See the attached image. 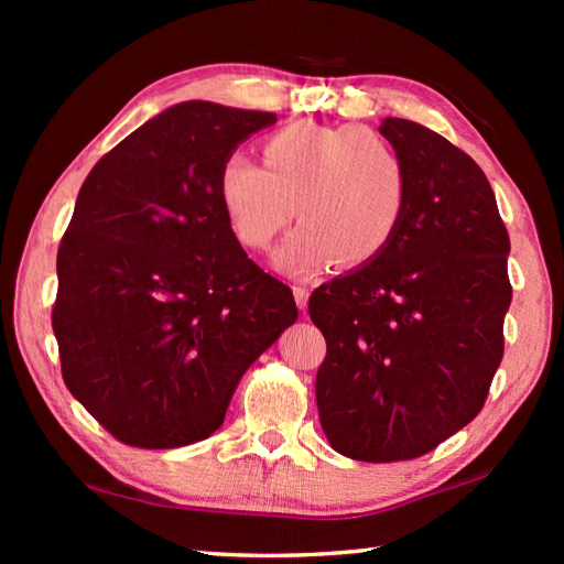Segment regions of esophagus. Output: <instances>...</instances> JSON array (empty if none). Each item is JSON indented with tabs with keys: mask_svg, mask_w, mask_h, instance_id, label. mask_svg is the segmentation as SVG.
<instances>
[{
	"mask_svg": "<svg viewBox=\"0 0 564 564\" xmlns=\"http://www.w3.org/2000/svg\"><path fill=\"white\" fill-rule=\"evenodd\" d=\"M293 299H295V305H299L301 311H305V305H308V289H305V285H293Z\"/></svg>",
	"mask_w": 564,
	"mask_h": 564,
	"instance_id": "1",
	"label": "esophagus"
}]
</instances>
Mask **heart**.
<instances>
[{"instance_id": "1", "label": "heart", "mask_w": 564, "mask_h": 564, "mask_svg": "<svg viewBox=\"0 0 564 564\" xmlns=\"http://www.w3.org/2000/svg\"><path fill=\"white\" fill-rule=\"evenodd\" d=\"M261 156L263 166L231 154L218 169V202L241 246L263 251L295 214L301 224L279 248L275 265L308 275L333 259L373 261L393 241L408 176L380 133L356 123L295 121L263 141Z\"/></svg>"}]
</instances>
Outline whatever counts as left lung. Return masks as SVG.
Wrapping results in <instances>:
<instances>
[{
	"label": "left lung",
	"instance_id": "8db88e82",
	"mask_svg": "<svg viewBox=\"0 0 564 564\" xmlns=\"http://www.w3.org/2000/svg\"><path fill=\"white\" fill-rule=\"evenodd\" d=\"M408 176L383 253L308 301L326 338L323 433L362 463L413 460L480 413L505 350L510 236L488 176L441 133L388 117Z\"/></svg>",
	"mask_w": 564,
	"mask_h": 564
}]
</instances>
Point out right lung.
<instances>
[{
  "instance_id": "1",
  "label": "right lung",
  "mask_w": 564,
  "mask_h": 564,
  "mask_svg": "<svg viewBox=\"0 0 564 564\" xmlns=\"http://www.w3.org/2000/svg\"><path fill=\"white\" fill-rule=\"evenodd\" d=\"M273 121L176 104L82 184L56 253L52 328L69 393L123 445L169 451L218 431L246 368L299 318L216 191L224 159Z\"/></svg>"
}]
</instances>
